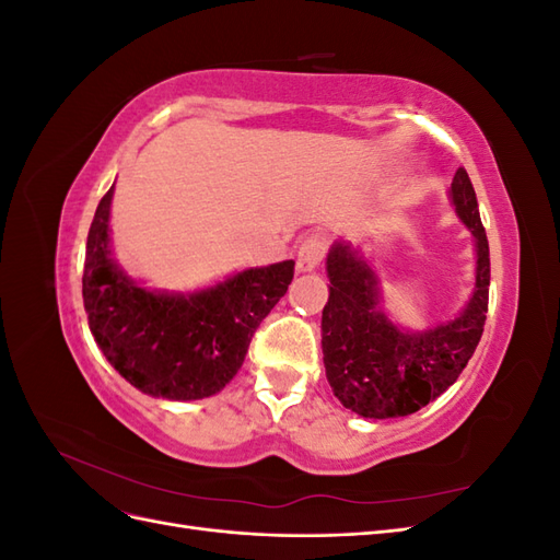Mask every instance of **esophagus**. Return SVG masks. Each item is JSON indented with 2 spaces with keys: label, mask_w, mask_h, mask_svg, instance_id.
Wrapping results in <instances>:
<instances>
[{
  "label": "esophagus",
  "mask_w": 560,
  "mask_h": 560,
  "mask_svg": "<svg viewBox=\"0 0 560 560\" xmlns=\"http://www.w3.org/2000/svg\"><path fill=\"white\" fill-rule=\"evenodd\" d=\"M325 254H327V238L319 233H313L299 245L296 268L301 273H311V270H315L322 264V259H325Z\"/></svg>",
  "instance_id": "esophagus-1"
}]
</instances>
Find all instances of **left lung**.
<instances>
[{"label":"left lung","instance_id":"1","mask_svg":"<svg viewBox=\"0 0 560 560\" xmlns=\"http://www.w3.org/2000/svg\"><path fill=\"white\" fill-rule=\"evenodd\" d=\"M451 198L457 217L477 238V282L467 308L446 325L422 334L399 331L378 311V282L362 254L343 243L329 252L331 287L322 311V352L334 395L358 416L383 420L416 413L446 393L481 341L490 254L465 167H457Z\"/></svg>","mask_w":560,"mask_h":560}]
</instances>
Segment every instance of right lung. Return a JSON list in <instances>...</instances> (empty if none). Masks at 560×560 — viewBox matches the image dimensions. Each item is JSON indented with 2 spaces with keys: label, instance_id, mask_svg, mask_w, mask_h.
I'll use <instances>...</instances> for the list:
<instances>
[{
  "label": "right lung",
  "instance_id": "1",
  "mask_svg": "<svg viewBox=\"0 0 560 560\" xmlns=\"http://www.w3.org/2000/svg\"><path fill=\"white\" fill-rule=\"evenodd\" d=\"M100 200L83 264V306L109 364L144 395L202 399L245 362L252 336L294 278V261L247 268L191 296L138 287L109 257V206Z\"/></svg>",
  "mask_w": 560,
  "mask_h": 560
}]
</instances>
